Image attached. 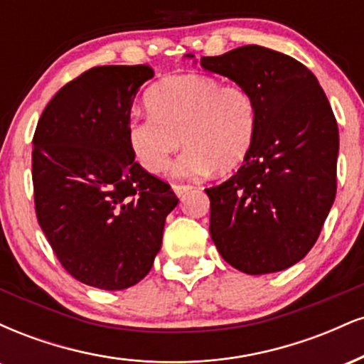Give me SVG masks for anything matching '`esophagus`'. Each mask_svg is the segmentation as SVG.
Segmentation results:
<instances>
[{"instance_id":"esophagus-1","label":"esophagus","mask_w":364,"mask_h":364,"mask_svg":"<svg viewBox=\"0 0 364 364\" xmlns=\"http://www.w3.org/2000/svg\"><path fill=\"white\" fill-rule=\"evenodd\" d=\"M173 190H174V193H176L179 198H181V196H185L188 191L193 190V186H191V185H173Z\"/></svg>"}]
</instances>
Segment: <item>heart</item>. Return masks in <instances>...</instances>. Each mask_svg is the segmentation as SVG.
<instances>
[{
  "label": "heart",
  "mask_w": 364,
  "mask_h": 364,
  "mask_svg": "<svg viewBox=\"0 0 364 364\" xmlns=\"http://www.w3.org/2000/svg\"><path fill=\"white\" fill-rule=\"evenodd\" d=\"M145 104L149 114L129 118L127 139L149 173L168 171L183 141L188 149L176 164L181 178L231 171L252 152L258 111L245 87L205 73L171 75L150 87Z\"/></svg>",
  "instance_id": "b5f03b06"
}]
</instances>
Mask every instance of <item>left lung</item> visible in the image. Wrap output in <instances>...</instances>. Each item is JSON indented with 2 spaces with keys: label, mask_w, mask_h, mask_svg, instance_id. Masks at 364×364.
I'll return each instance as SVG.
<instances>
[{
  "label": "left lung",
  "mask_w": 364,
  "mask_h": 364,
  "mask_svg": "<svg viewBox=\"0 0 364 364\" xmlns=\"http://www.w3.org/2000/svg\"><path fill=\"white\" fill-rule=\"evenodd\" d=\"M200 65L245 87L258 111L243 166L205 190L212 241L245 274L289 269L316 243L336 198L339 128L327 95L306 66L257 44Z\"/></svg>",
  "instance_id": "8db88e82"
}]
</instances>
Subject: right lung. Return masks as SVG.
<instances>
[{"instance_id": "1", "label": "right lung", "mask_w": 364, "mask_h": 364, "mask_svg": "<svg viewBox=\"0 0 364 364\" xmlns=\"http://www.w3.org/2000/svg\"><path fill=\"white\" fill-rule=\"evenodd\" d=\"M149 65L95 66L56 92L32 150L36 215L58 260L87 286L121 291L152 269L178 196L135 162L127 124Z\"/></svg>"}]
</instances>
